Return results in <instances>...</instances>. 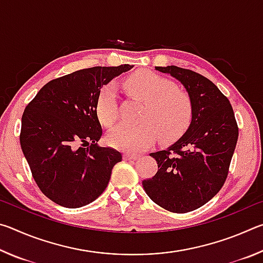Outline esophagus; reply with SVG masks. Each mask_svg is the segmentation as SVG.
Instances as JSON below:
<instances>
[{
  "mask_svg": "<svg viewBox=\"0 0 263 263\" xmlns=\"http://www.w3.org/2000/svg\"><path fill=\"white\" fill-rule=\"evenodd\" d=\"M140 155L139 154H137V153H125V155H124V159H126V160H136V159H138L139 158Z\"/></svg>",
  "mask_w": 263,
  "mask_h": 263,
  "instance_id": "1",
  "label": "esophagus"
}]
</instances>
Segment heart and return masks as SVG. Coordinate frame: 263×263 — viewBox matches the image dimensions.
Segmentation results:
<instances>
[{
    "label": "heart",
    "instance_id": "1",
    "mask_svg": "<svg viewBox=\"0 0 263 263\" xmlns=\"http://www.w3.org/2000/svg\"><path fill=\"white\" fill-rule=\"evenodd\" d=\"M123 87L131 99L142 103L136 126L119 125L109 133L108 141L119 149H146L155 139L163 144L175 141L188 130L194 116L190 94L167 78L149 70H138L124 80ZM95 110L105 127L117 121V100L112 87H103L97 95Z\"/></svg>",
    "mask_w": 263,
    "mask_h": 263
}]
</instances>
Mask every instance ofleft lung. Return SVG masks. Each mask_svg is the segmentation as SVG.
Listing matches in <instances>:
<instances>
[{
  "mask_svg": "<svg viewBox=\"0 0 263 263\" xmlns=\"http://www.w3.org/2000/svg\"><path fill=\"white\" fill-rule=\"evenodd\" d=\"M181 81L194 103L193 122L164 151L151 153L158 172L142 181L154 203L175 213L203 206L218 194L229 175L239 128L230 101L215 83L194 70L155 67Z\"/></svg>",
  "mask_w": 263,
  "mask_h": 263,
  "instance_id": "8db88e82",
  "label": "left lung"
}]
</instances>
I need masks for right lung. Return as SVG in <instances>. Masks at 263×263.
Instances as JSON below:
<instances>
[{
    "mask_svg": "<svg viewBox=\"0 0 263 263\" xmlns=\"http://www.w3.org/2000/svg\"><path fill=\"white\" fill-rule=\"evenodd\" d=\"M133 66L91 67L47 82L22 116L21 147L42 193L65 208L94 202L122 154L100 147L95 103L104 84Z\"/></svg>",
    "mask_w": 263,
    "mask_h": 263,
    "instance_id": "add662e5",
    "label": "right lung"
}]
</instances>
